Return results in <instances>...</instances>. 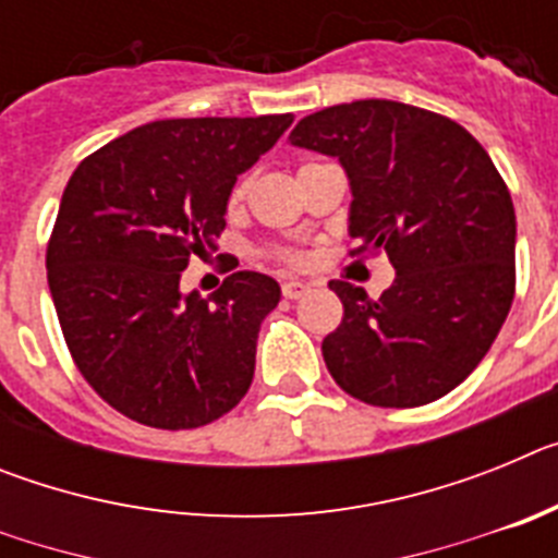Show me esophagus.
Listing matches in <instances>:
<instances>
[{"mask_svg": "<svg viewBox=\"0 0 558 558\" xmlns=\"http://www.w3.org/2000/svg\"><path fill=\"white\" fill-rule=\"evenodd\" d=\"M307 284L304 282H284L282 284V295L284 299H302L304 293H307Z\"/></svg>", "mask_w": 558, "mask_h": 558, "instance_id": "esophagus-1", "label": "esophagus"}]
</instances>
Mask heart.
<instances>
[{"instance_id":"heart-1","label":"heart","mask_w":558,"mask_h":558,"mask_svg":"<svg viewBox=\"0 0 558 558\" xmlns=\"http://www.w3.org/2000/svg\"><path fill=\"white\" fill-rule=\"evenodd\" d=\"M240 195H243V186H236V190H234V195H231V198H240ZM282 259H284V263H290V265H299V263H302V256H299V254H295V251H284V254H282Z\"/></svg>"}]
</instances>
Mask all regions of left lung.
I'll return each instance as SVG.
<instances>
[{
  "label": "left lung",
  "mask_w": 558,
  "mask_h": 558,
  "mask_svg": "<svg viewBox=\"0 0 558 558\" xmlns=\"http://www.w3.org/2000/svg\"><path fill=\"white\" fill-rule=\"evenodd\" d=\"M290 145L340 161L349 234L386 251L397 279L379 299L329 282L343 322L322 343L329 374L377 408H418L475 372L514 302L517 218L509 186L466 128L393 100L304 117Z\"/></svg>",
  "instance_id": "8db88e82"
}]
</instances>
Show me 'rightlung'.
<instances>
[{
	"label": "right lung",
	"instance_id": "obj_1",
	"mask_svg": "<svg viewBox=\"0 0 558 558\" xmlns=\"http://www.w3.org/2000/svg\"><path fill=\"white\" fill-rule=\"evenodd\" d=\"M293 113L159 120L108 142L72 172L47 245V282L86 383L122 416L161 430L209 425L245 397L256 335L282 290L236 270L181 293V270L226 229L240 172Z\"/></svg>",
	"mask_w": 558,
	"mask_h": 558
}]
</instances>
